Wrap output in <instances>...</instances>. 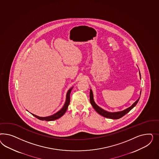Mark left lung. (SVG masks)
<instances>
[{"mask_svg": "<svg viewBox=\"0 0 159 159\" xmlns=\"http://www.w3.org/2000/svg\"><path fill=\"white\" fill-rule=\"evenodd\" d=\"M140 77L141 79V76H140V73L139 72ZM141 94V91L140 93V95ZM139 98L135 101V102L132 105V106L127 108L126 109H125L124 110L121 111H117V112H109V111L104 110V109L101 108V107H100L99 106H97L94 100V97H93V93L92 92V89L90 90V103L93 106V107L94 108V109L97 111V112H98L100 115L103 116L104 117H106L107 118H110V119H113V120H117L119 119L121 117H122L123 116H125V114H126L128 112H129V111L135 107L137 103L138 102V101L139 100Z\"/></svg>", "mask_w": 159, "mask_h": 159, "instance_id": "obj_1", "label": "left lung"}]
</instances>
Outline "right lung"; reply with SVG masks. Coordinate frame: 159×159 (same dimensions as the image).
<instances>
[{
	"label": "right lung",
	"instance_id": "add662e5",
	"mask_svg": "<svg viewBox=\"0 0 159 159\" xmlns=\"http://www.w3.org/2000/svg\"><path fill=\"white\" fill-rule=\"evenodd\" d=\"M73 87L70 88L66 93V101L64 104V106H63L62 108L58 111L57 112L55 113L52 116H45V117H41V116H36L35 114H33L32 113H31L33 116H34L35 117H36L37 118H38L39 120H46V121H51V120H56L58 118H61L62 116L64 115V114L66 112V111L67 110L68 106L69 105L70 103V92L72 90Z\"/></svg>",
	"mask_w": 159,
	"mask_h": 159
}]
</instances>
